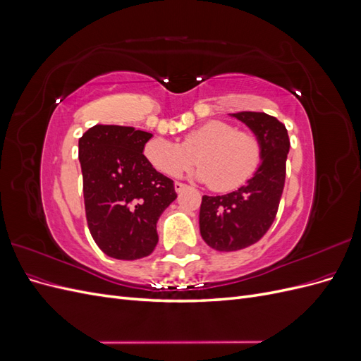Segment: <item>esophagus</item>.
<instances>
[{
    "mask_svg": "<svg viewBox=\"0 0 361 361\" xmlns=\"http://www.w3.org/2000/svg\"><path fill=\"white\" fill-rule=\"evenodd\" d=\"M185 188H187V185H185V183L174 182V190H176V192H182Z\"/></svg>",
    "mask_w": 361,
    "mask_h": 361,
    "instance_id": "esophagus-1",
    "label": "esophagus"
}]
</instances>
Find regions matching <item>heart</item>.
<instances>
[{"mask_svg":"<svg viewBox=\"0 0 361 361\" xmlns=\"http://www.w3.org/2000/svg\"><path fill=\"white\" fill-rule=\"evenodd\" d=\"M146 161L166 176H179L197 162L195 178L221 192L245 185L259 169L262 149L256 135L221 120H209L190 130L182 143L152 138L143 147Z\"/></svg>","mask_w":361,"mask_h":361,"instance_id":"obj_1","label":"heart"}]
</instances>
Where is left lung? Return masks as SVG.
Wrapping results in <instances>:
<instances>
[{
	"instance_id": "1",
	"label": "left lung",
	"mask_w": 361,
	"mask_h": 361,
	"mask_svg": "<svg viewBox=\"0 0 361 361\" xmlns=\"http://www.w3.org/2000/svg\"><path fill=\"white\" fill-rule=\"evenodd\" d=\"M257 137L262 162L245 185L223 195H203L200 235L216 251H236L256 244L277 215L286 178L289 135L286 126L267 113L231 114Z\"/></svg>"
}]
</instances>
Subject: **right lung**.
<instances>
[{
  "mask_svg": "<svg viewBox=\"0 0 361 361\" xmlns=\"http://www.w3.org/2000/svg\"><path fill=\"white\" fill-rule=\"evenodd\" d=\"M150 133L133 126L94 125L78 141L89 231L104 253L120 260L149 256L157 223L178 197L174 183L146 161Z\"/></svg>",
  "mask_w": 361,
  "mask_h": 361,
  "instance_id": "obj_1",
  "label": "right lung"
}]
</instances>
